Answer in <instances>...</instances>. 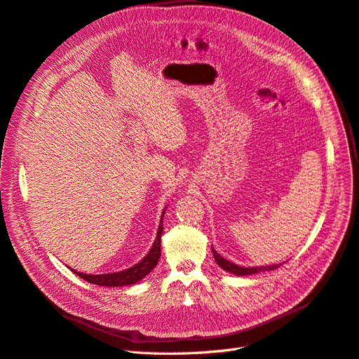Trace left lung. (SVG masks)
Instances as JSON below:
<instances>
[{
  "label": "left lung",
  "mask_w": 359,
  "mask_h": 359,
  "mask_svg": "<svg viewBox=\"0 0 359 359\" xmlns=\"http://www.w3.org/2000/svg\"><path fill=\"white\" fill-rule=\"evenodd\" d=\"M212 252H213V257H215V261L217 262L219 266H222L224 271L230 272V273H235V276L238 277H245V276H252V273H258V272H264V271H273L277 269L281 264H276V265H262V266H241V265H236L233 262H230L227 259H224L223 257H220L217 252L213 249L212 246Z\"/></svg>",
  "instance_id": "8db88e82"
}]
</instances>
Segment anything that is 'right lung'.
I'll list each match as a JSON object with an SVG mask.
<instances>
[{
	"instance_id": "right-lung-1",
	"label": "right lung",
	"mask_w": 359,
	"mask_h": 359,
	"mask_svg": "<svg viewBox=\"0 0 359 359\" xmlns=\"http://www.w3.org/2000/svg\"><path fill=\"white\" fill-rule=\"evenodd\" d=\"M166 208V207H165ZM163 215L165 210L162 212V217H161V223L158 227V233H156V239L151 248V250L147 252V255L137 262L136 265L124 269V271H118V272H110V273H100V276H91V273H83V272H78L75 269H71L74 273H76L78 277H81L82 280H86L87 283L95 284V285H102V287H123V285H132L136 284L137 281H140L142 278H144L147 273H149L159 261L161 257V236H162V220H163Z\"/></svg>"
}]
</instances>
